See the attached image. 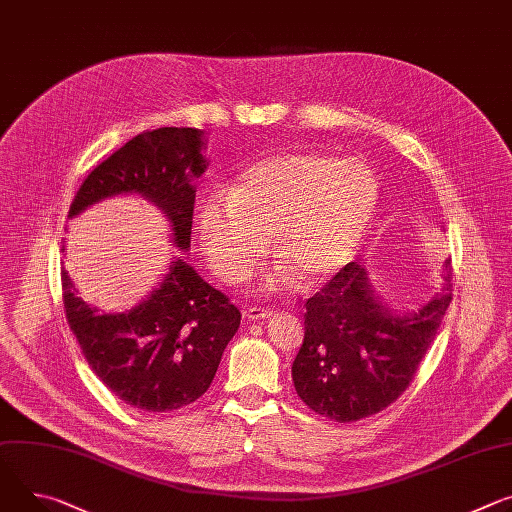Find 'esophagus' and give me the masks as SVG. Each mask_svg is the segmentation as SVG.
<instances>
[{
	"label": "esophagus",
	"mask_w": 512,
	"mask_h": 512,
	"mask_svg": "<svg viewBox=\"0 0 512 512\" xmlns=\"http://www.w3.org/2000/svg\"><path fill=\"white\" fill-rule=\"evenodd\" d=\"M275 314V310H271V308H259V306H251V308H247V312H245V316L249 318V320H267V318H271Z\"/></svg>",
	"instance_id": "1"
}]
</instances>
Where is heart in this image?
Masks as SVG:
<instances>
[{
    "mask_svg": "<svg viewBox=\"0 0 512 512\" xmlns=\"http://www.w3.org/2000/svg\"><path fill=\"white\" fill-rule=\"evenodd\" d=\"M378 200V177L361 159L314 151L271 155L249 165L226 198L202 206V251L220 280L241 284L269 247L277 259L263 290L280 292L296 280L310 288L353 261Z\"/></svg>",
    "mask_w": 512,
    "mask_h": 512,
    "instance_id": "heart-1",
    "label": "heart"
}]
</instances>
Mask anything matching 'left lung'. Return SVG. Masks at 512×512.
Returning <instances> with one entry per match:
<instances>
[{
    "label": "left lung",
    "mask_w": 512,
    "mask_h": 512,
    "mask_svg": "<svg viewBox=\"0 0 512 512\" xmlns=\"http://www.w3.org/2000/svg\"><path fill=\"white\" fill-rule=\"evenodd\" d=\"M451 302L445 286L416 312L388 308L359 261L347 263L306 302L304 341L292 363L302 402L337 423L390 406L412 382Z\"/></svg>",
    "instance_id": "8db88e82"
}]
</instances>
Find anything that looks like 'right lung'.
Here are the masks:
<instances>
[{"label":"right lung","instance_id":"1","mask_svg":"<svg viewBox=\"0 0 512 512\" xmlns=\"http://www.w3.org/2000/svg\"><path fill=\"white\" fill-rule=\"evenodd\" d=\"M198 128L163 126L136 134L91 171L69 218L114 196L136 194L167 218L171 243L190 249L196 188L208 161ZM65 251V245H63ZM69 327L91 371L126 404L167 412L196 402L212 384L241 312L185 263L173 257L155 290L126 312H100L77 296L61 269Z\"/></svg>","mask_w":512,"mask_h":512}]
</instances>
